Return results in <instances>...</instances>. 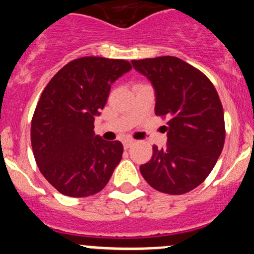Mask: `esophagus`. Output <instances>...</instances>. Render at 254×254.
I'll use <instances>...</instances> for the list:
<instances>
[{
  "label": "esophagus",
  "instance_id": "esophagus-1",
  "mask_svg": "<svg viewBox=\"0 0 254 254\" xmlns=\"http://www.w3.org/2000/svg\"><path fill=\"white\" fill-rule=\"evenodd\" d=\"M133 144H134V140H131V139L124 140V148L125 149L130 148V147H131V145H133Z\"/></svg>",
  "mask_w": 254,
  "mask_h": 254
}]
</instances>
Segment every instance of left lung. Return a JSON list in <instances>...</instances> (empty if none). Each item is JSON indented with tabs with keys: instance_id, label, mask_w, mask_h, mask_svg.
<instances>
[{
	"instance_id": "left-lung-1",
	"label": "left lung",
	"mask_w": 254,
	"mask_h": 254,
	"mask_svg": "<svg viewBox=\"0 0 254 254\" xmlns=\"http://www.w3.org/2000/svg\"><path fill=\"white\" fill-rule=\"evenodd\" d=\"M156 90L157 116L169 119L166 148L153 145V154L140 166L145 182L156 190L184 194L206 180L225 143L220 97L202 71L174 56L133 60Z\"/></svg>"
}]
</instances>
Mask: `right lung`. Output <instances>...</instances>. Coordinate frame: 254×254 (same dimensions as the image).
I'll list each match as a JSON object with an SVG mask.
<instances>
[{
	"label": "right lung",
	"mask_w": 254,
	"mask_h": 254,
	"mask_svg": "<svg viewBox=\"0 0 254 254\" xmlns=\"http://www.w3.org/2000/svg\"><path fill=\"white\" fill-rule=\"evenodd\" d=\"M130 69L127 60L80 57L59 70L42 92L30 127L33 153L42 175L64 195L98 193L120 162L123 144L96 135L94 116L112 83Z\"/></svg>",
	"instance_id": "add662e5"
}]
</instances>
